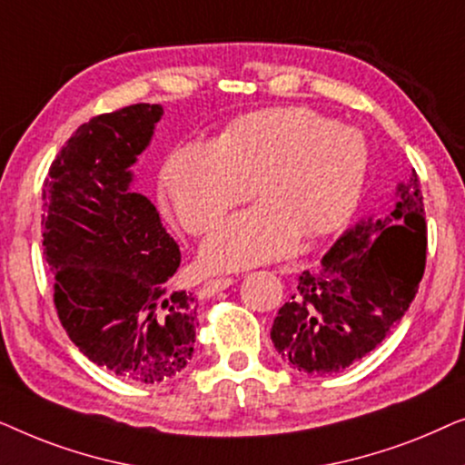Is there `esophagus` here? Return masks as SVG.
Segmentation results:
<instances>
[{
  "label": "esophagus",
  "instance_id": "esophagus-1",
  "mask_svg": "<svg viewBox=\"0 0 465 465\" xmlns=\"http://www.w3.org/2000/svg\"><path fill=\"white\" fill-rule=\"evenodd\" d=\"M232 285V279L231 277H218V279H207L205 283H203V288L199 290V298H212L218 294V292L231 288Z\"/></svg>",
  "mask_w": 465,
  "mask_h": 465
}]
</instances>
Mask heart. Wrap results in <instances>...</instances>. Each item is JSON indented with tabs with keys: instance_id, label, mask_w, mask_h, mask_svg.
Here are the masks:
<instances>
[{
	"instance_id": "obj_1",
	"label": "heart",
	"mask_w": 465,
	"mask_h": 465,
	"mask_svg": "<svg viewBox=\"0 0 465 465\" xmlns=\"http://www.w3.org/2000/svg\"><path fill=\"white\" fill-rule=\"evenodd\" d=\"M368 145L360 131L307 107H275L234 120L215 143L177 145L161 188L188 232L212 228L228 207L262 203L222 222L201 250L209 271L282 258L298 239L339 231L360 203Z\"/></svg>"
}]
</instances>
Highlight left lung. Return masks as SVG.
Wrapping results in <instances>:
<instances>
[{
    "instance_id": "obj_1",
    "label": "left lung",
    "mask_w": 465,
    "mask_h": 465,
    "mask_svg": "<svg viewBox=\"0 0 465 465\" xmlns=\"http://www.w3.org/2000/svg\"><path fill=\"white\" fill-rule=\"evenodd\" d=\"M425 250L423 194L412 171L390 213L360 220L336 239L320 269L301 272L271 328L282 360L326 377L371 353L409 311Z\"/></svg>"
}]
</instances>
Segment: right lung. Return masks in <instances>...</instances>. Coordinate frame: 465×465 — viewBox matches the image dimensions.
<instances>
[{"label": "right lung", "instance_id": "right-lung-1", "mask_svg": "<svg viewBox=\"0 0 465 465\" xmlns=\"http://www.w3.org/2000/svg\"><path fill=\"white\" fill-rule=\"evenodd\" d=\"M161 105L101 114L69 137L42 190L54 307L88 360L133 383L180 374L194 353L196 302L171 290L180 245L148 196L133 193Z\"/></svg>", "mask_w": 465, "mask_h": 465}]
</instances>
